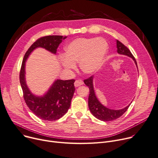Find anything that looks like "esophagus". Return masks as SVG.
<instances>
[{"instance_id":"esophagus-1","label":"esophagus","mask_w":158,"mask_h":158,"mask_svg":"<svg viewBox=\"0 0 158 158\" xmlns=\"http://www.w3.org/2000/svg\"><path fill=\"white\" fill-rule=\"evenodd\" d=\"M84 84V82L81 80V79H79V80H76L75 82H74V86L76 87H77V86H79L81 85H82Z\"/></svg>"}]
</instances>
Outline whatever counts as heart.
Listing matches in <instances>:
<instances>
[{
    "mask_svg": "<svg viewBox=\"0 0 158 158\" xmlns=\"http://www.w3.org/2000/svg\"><path fill=\"white\" fill-rule=\"evenodd\" d=\"M109 46L103 38H78L65 48V56H60L62 66L68 70L76 68L79 62L81 70L87 74L97 72L102 65Z\"/></svg>",
    "mask_w": 158,
    "mask_h": 158,
    "instance_id": "b5f03b06",
    "label": "heart"
}]
</instances>
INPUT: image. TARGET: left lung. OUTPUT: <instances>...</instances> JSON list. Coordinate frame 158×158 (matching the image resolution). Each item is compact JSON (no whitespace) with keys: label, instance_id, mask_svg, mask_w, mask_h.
<instances>
[{"label":"left lung","instance_id":"1","mask_svg":"<svg viewBox=\"0 0 158 158\" xmlns=\"http://www.w3.org/2000/svg\"><path fill=\"white\" fill-rule=\"evenodd\" d=\"M116 43L118 53L131 57L134 60L136 67H137L136 60L135 59V57L133 56L129 49L127 46H125L118 40H117ZM93 76H91L89 78L84 80V82H85V85L89 89V94L88 97V107L92 114L96 118L103 121H110L120 118L128 110L130 104L128 105L127 107L120 110L110 109L103 106L98 100L95 95V93H94L93 85Z\"/></svg>","mask_w":158,"mask_h":158}]
</instances>
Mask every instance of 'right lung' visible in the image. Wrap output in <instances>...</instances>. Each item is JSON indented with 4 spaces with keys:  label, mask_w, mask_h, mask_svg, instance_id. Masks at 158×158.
<instances>
[{
    "label": "right lung",
    "mask_w": 158,
    "mask_h": 158,
    "mask_svg": "<svg viewBox=\"0 0 158 158\" xmlns=\"http://www.w3.org/2000/svg\"><path fill=\"white\" fill-rule=\"evenodd\" d=\"M67 37L48 35L38 39L26 52L19 72V81L25 102L30 110L39 118L44 121H56L68 111L75 91L74 79L55 81L43 97L35 96L30 92L25 81V61L30 54L37 48H45L56 54L57 48Z\"/></svg>",
    "instance_id": "1"
}]
</instances>
